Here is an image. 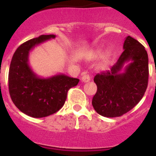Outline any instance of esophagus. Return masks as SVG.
<instances>
[{
  "instance_id": "obj_1",
  "label": "esophagus",
  "mask_w": 156,
  "mask_h": 156,
  "mask_svg": "<svg viewBox=\"0 0 156 156\" xmlns=\"http://www.w3.org/2000/svg\"><path fill=\"white\" fill-rule=\"evenodd\" d=\"M90 80V76L87 73H84L83 76H82V78H81V81L83 82V83H87Z\"/></svg>"
}]
</instances>
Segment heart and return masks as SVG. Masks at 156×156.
Returning <instances> with one entry per match:
<instances>
[{
  "label": "heart",
  "mask_w": 156,
  "mask_h": 156,
  "mask_svg": "<svg viewBox=\"0 0 156 156\" xmlns=\"http://www.w3.org/2000/svg\"><path fill=\"white\" fill-rule=\"evenodd\" d=\"M102 55V52L100 51V50H98V51H95V52H93L90 53V57H92V58H97V57H100V56ZM108 62V55H106V56L104 57V62H103L102 67H105L106 65Z\"/></svg>",
  "instance_id": "obj_1"
}]
</instances>
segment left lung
Returning a JSON list of instances; mask_svg holds the SVG:
<instances>
[{"label":"left lung","instance_id":"1","mask_svg":"<svg viewBox=\"0 0 156 156\" xmlns=\"http://www.w3.org/2000/svg\"><path fill=\"white\" fill-rule=\"evenodd\" d=\"M123 48L110 70L97 73L94 78L97 92L92 105L103 116L116 117L130 111L142 100L147 87L149 69L145 48L129 35ZM126 63L128 65L124 68Z\"/></svg>","mask_w":156,"mask_h":156}]
</instances>
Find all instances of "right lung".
Here are the masks:
<instances>
[{"label": "right lung", "instance_id": "obj_1", "mask_svg": "<svg viewBox=\"0 0 156 156\" xmlns=\"http://www.w3.org/2000/svg\"><path fill=\"white\" fill-rule=\"evenodd\" d=\"M55 35H42L23 43L17 48L9 71V91L11 100L22 112L35 118L55 113L63 107L67 92L78 85L79 79L66 74L40 78L28 64L30 50Z\"/></svg>", "mask_w": 156, "mask_h": 156}]
</instances>
